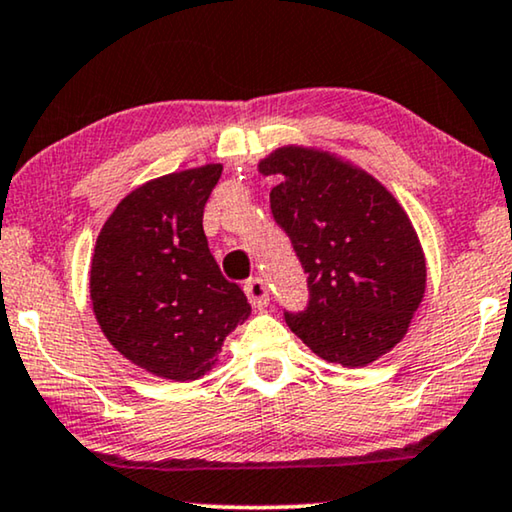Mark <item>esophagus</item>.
Returning <instances> with one entry per match:
<instances>
[{
  "mask_svg": "<svg viewBox=\"0 0 512 512\" xmlns=\"http://www.w3.org/2000/svg\"><path fill=\"white\" fill-rule=\"evenodd\" d=\"M243 290H246L248 301L255 308H264L266 304H269V290H266V283L262 278H250L248 283L243 285Z\"/></svg>",
  "mask_w": 512,
  "mask_h": 512,
  "instance_id": "obj_1",
  "label": "esophagus"
}]
</instances>
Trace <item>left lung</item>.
Instances as JSON below:
<instances>
[{
	"mask_svg": "<svg viewBox=\"0 0 512 512\" xmlns=\"http://www.w3.org/2000/svg\"><path fill=\"white\" fill-rule=\"evenodd\" d=\"M278 176L271 213L308 273L304 311L285 322L315 355L364 366L408 331L420 306L427 266L399 201L366 171L299 146L259 162Z\"/></svg>",
	"mask_w": 512,
	"mask_h": 512,
	"instance_id": "left-lung-1",
	"label": "left lung"
}]
</instances>
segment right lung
Here are the masks:
<instances>
[{
	"mask_svg": "<svg viewBox=\"0 0 512 512\" xmlns=\"http://www.w3.org/2000/svg\"><path fill=\"white\" fill-rule=\"evenodd\" d=\"M220 174V164H206L127 194L92 257L90 297L106 338L129 362L178 383L204 376L225 336L250 315L201 225Z\"/></svg>",
	"mask_w": 512,
	"mask_h": 512,
	"instance_id": "add662e5",
	"label": "right lung"
}]
</instances>
